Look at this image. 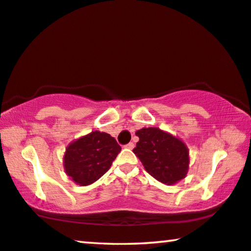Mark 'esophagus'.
Masks as SVG:
<instances>
[{
  "label": "esophagus",
  "mask_w": 251,
  "mask_h": 251,
  "mask_svg": "<svg viewBox=\"0 0 251 251\" xmlns=\"http://www.w3.org/2000/svg\"><path fill=\"white\" fill-rule=\"evenodd\" d=\"M125 147L128 148V150H132V148L134 147V144H133V143H129L128 145H126Z\"/></svg>",
  "instance_id": "esophagus-1"
}]
</instances>
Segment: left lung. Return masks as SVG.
Instances as JSON below:
<instances>
[{"label":"left lung","mask_w":251,"mask_h":251,"mask_svg":"<svg viewBox=\"0 0 251 251\" xmlns=\"http://www.w3.org/2000/svg\"><path fill=\"white\" fill-rule=\"evenodd\" d=\"M136 134L139 141L133 152L152 177L168 186L186 177L190 157L180 138L159 128H143Z\"/></svg>","instance_id":"1"}]
</instances>
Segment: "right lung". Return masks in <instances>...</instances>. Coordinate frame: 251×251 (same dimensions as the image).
Listing matches in <instances>:
<instances>
[{
	"label": "right lung",
	"instance_id": "1",
	"mask_svg": "<svg viewBox=\"0 0 251 251\" xmlns=\"http://www.w3.org/2000/svg\"><path fill=\"white\" fill-rule=\"evenodd\" d=\"M121 151L117 140L99 130L85 134L68 145L63 156L67 176L79 186H89L110 170Z\"/></svg>",
	"mask_w": 251,
	"mask_h": 251
}]
</instances>
